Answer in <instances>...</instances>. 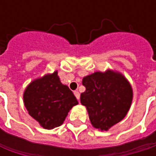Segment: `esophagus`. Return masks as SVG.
I'll return each instance as SVG.
<instances>
[{"label":"esophagus","mask_w":156,"mask_h":156,"mask_svg":"<svg viewBox=\"0 0 156 156\" xmlns=\"http://www.w3.org/2000/svg\"><path fill=\"white\" fill-rule=\"evenodd\" d=\"M74 95H75V97L77 98V99L79 100V98H80V94H79V92H78V91H74Z\"/></svg>","instance_id":"34e87169"}]
</instances>
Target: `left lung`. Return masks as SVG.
<instances>
[{"label":"left lung","mask_w":156,"mask_h":156,"mask_svg":"<svg viewBox=\"0 0 156 156\" xmlns=\"http://www.w3.org/2000/svg\"><path fill=\"white\" fill-rule=\"evenodd\" d=\"M85 92L80 102L87 108L92 126L108 131L127 114L133 99V89L121 73L107 70L95 72L83 78Z\"/></svg>","instance_id":"8db88e82"}]
</instances>
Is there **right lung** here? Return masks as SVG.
<instances>
[{
  "label": "right lung",
  "mask_w": 156,
  "mask_h": 156,
  "mask_svg": "<svg viewBox=\"0 0 156 156\" xmlns=\"http://www.w3.org/2000/svg\"><path fill=\"white\" fill-rule=\"evenodd\" d=\"M23 102L30 115L45 129L61 126L68 113L78 102L58 71L33 80L25 89Z\"/></svg>",
  "instance_id": "1"
}]
</instances>
